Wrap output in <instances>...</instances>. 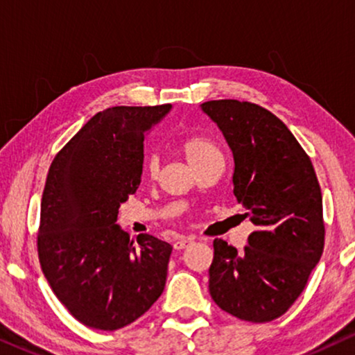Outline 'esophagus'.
<instances>
[{
	"instance_id": "34e87169",
	"label": "esophagus",
	"mask_w": 355,
	"mask_h": 355,
	"mask_svg": "<svg viewBox=\"0 0 355 355\" xmlns=\"http://www.w3.org/2000/svg\"><path fill=\"white\" fill-rule=\"evenodd\" d=\"M191 244H193V239L192 237H184V239H179L174 242V249L176 250H181V249H186Z\"/></svg>"
}]
</instances>
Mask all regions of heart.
Segmentation results:
<instances>
[{
	"label": "heart",
	"mask_w": 355,
	"mask_h": 355,
	"mask_svg": "<svg viewBox=\"0 0 355 355\" xmlns=\"http://www.w3.org/2000/svg\"><path fill=\"white\" fill-rule=\"evenodd\" d=\"M181 152L184 153V157L189 159V163L192 164L193 168L198 169L202 164H205L207 162H210L213 158H220L221 152L218 150V147L211 140L203 139V137H192V139H186L181 144ZM158 158L157 157H150L145 163V171L150 178H157L158 176Z\"/></svg>",
	"instance_id": "b5f03b06"
}]
</instances>
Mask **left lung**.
Segmentation results:
<instances>
[{
	"instance_id": "8db88e82",
	"label": "left lung",
	"mask_w": 355,
	"mask_h": 355,
	"mask_svg": "<svg viewBox=\"0 0 355 355\" xmlns=\"http://www.w3.org/2000/svg\"><path fill=\"white\" fill-rule=\"evenodd\" d=\"M200 108L230 145L232 192L255 225L242 252L213 241L208 289L232 317L271 322L299 297L323 254L317 174L291 130L268 110L239 100L205 101Z\"/></svg>"
}]
</instances>
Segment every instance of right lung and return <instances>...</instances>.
Here are the masks:
<instances>
[{
	"mask_svg": "<svg viewBox=\"0 0 355 355\" xmlns=\"http://www.w3.org/2000/svg\"><path fill=\"white\" fill-rule=\"evenodd\" d=\"M171 105L96 113L53 159L42 197L38 259L60 302L85 327L114 331L162 295L173 247L150 234L137 244L116 225L140 186L145 134Z\"/></svg>",
	"mask_w": 355,
	"mask_h": 355,
	"instance_id": "add662e5",
	"label": "right lung"
}]
</instances>
